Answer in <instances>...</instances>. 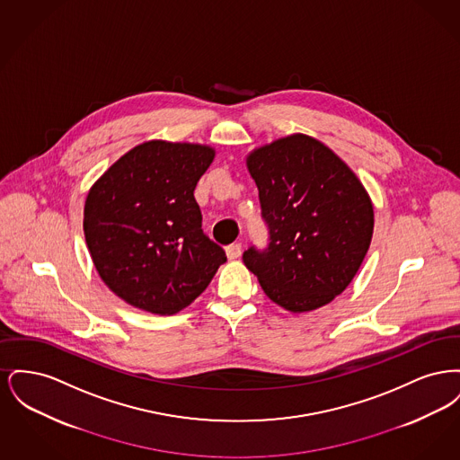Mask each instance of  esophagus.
Wrapping results in <instances>:
<instances>
[{
	"mask_svg": "<svg viewBox=\"0 0 460 460\" xmlns=\"http://www.w3.org/2000/svg\"><path fill=\"white\" fill-rule=\"evenodd\" d=\"M241 252H243V248H241V243H234V244H229V246L226 248V255H227V259H229V261L240 259Z\"/></svg>",
	"mask_w": 460,
	"mask_h": 460,
	"instance_id": "34e87169",
	"label": "esophagus"
}]
</instances>
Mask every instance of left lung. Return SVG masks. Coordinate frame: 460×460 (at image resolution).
Listing matches in <instances>:
<instances>
[{
	"mask_svg": "<svg viewBox=\"0 0 460 460\" xmlns=\"http://www.w3.org/2000/svg\"><path fill=\"white\" fill-rule=\"evenodd\" d=\"M269 226V246L243 262L263 293L293 314L328 305L350 285L374 229L371 197L350 167L306 134L279 137L246 156Z\"/></svg>",
	"mask_w": 460,
	"mask_h": 460,
	"instance_id": "left-lung-1",
	"label": "left lung"
}]
</instances>
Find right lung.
I'll return each mask as SVG.
<instances>
[{"mask_svg":"<svg viewBox=\"0 0 460 460\" xmlns=\"http://www.w3.org/2000/svg\"><path fill=\"white\" fill-rule=\"evenodd\" d=\"M216 150L152 139L122 155L89 190L84 236L93 263L126 304L172 315L193 304L226 262L203 234L195 199Z\"/></svg>","mask_w":460,"mask_h":460,"instance_id":"1","label":"right lung"}]
</instances>
